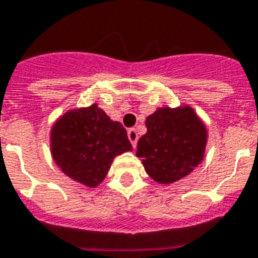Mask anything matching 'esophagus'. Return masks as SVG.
<instances>
[{
    "label": "esophagus",
    "mask_w": 258,
    "mask_h": 258,
    "mask_svg": "<svg viewBox=\"0 0 258 258\" xmlns=\"http://www.w3.org/2000/svg\"><path fill=\"white\" fill-rule=\"evenodd\" d=\"M127 135H128V139L130 142H131V145L135 148V146H137V142H138V133H137V130L130 128L128 131H127Z\"/></svg>",
    "instance_id": "1"
}]
</instances>
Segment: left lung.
<instances>
[{
    "label": "left lung",
    "mask_w": 258,
    "mask_h": 258,
    "mask_svg": "<svg viewBox=\"0 0 258 258\" xmlns=\"http://www.w3.org/2000/svg\"><path fill=\"white\" fill-rule=\"evenodd\" d=\"M145 124L148 133L139 138L137 157L153 180L176 182L202 163L208 131L192 108H160Z\"/></svg>",
    "instance_id": "8db88e82"
}]
</instances>
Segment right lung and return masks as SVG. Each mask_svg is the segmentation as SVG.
Here are the masks:
<instances>
[{"mask_svg":"<svg viewBox=\"0 0 258 258\" xmlns=\"http://www.w3.org/2000/svg\"><path fill=\"white\" fill-rule=\"evenodd\" d=\"M53 160L62 172L87 187H97L113 158L131 152L127 131L98 105L68 110L50 131Z\"/></svg>","mask_w":258,"mask_h":258,"instance_id":"add662e5","label":"right lung"}]
</instances>
